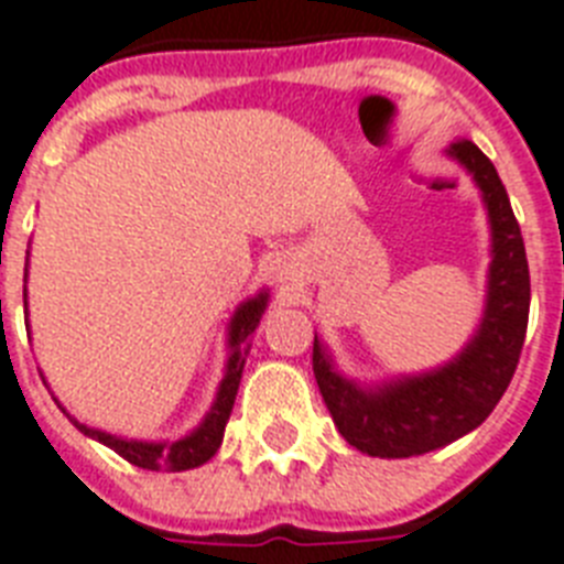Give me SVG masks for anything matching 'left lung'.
<instances>
[{
  "mask_svg": "<svg viewBox=\"0 0 564 564\" xmlns=\"http://www.w3.org/2000/svg\"><path fill=\"white\" fill-rule=\"evenodd\" d=\"M448 154L471 171L492 224L489 296L475 340L460 358L436 372L399 378L378 390H360L337 376L314 337L311 364L323 402L346 443L369 457H416L475 431L507 393L524 346L530 268L507 188L475 142H454Z\"/></svg>",
  "mask_w": 564,
  "mask_h": 564,
  "instance_id": "left-lung-1",
  "label": "left lung"
}]
</instances>
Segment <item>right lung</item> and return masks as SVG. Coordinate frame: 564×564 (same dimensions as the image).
I'll use <instances>...</instances> for the list:
<instances>
[{
	"instance_id": "right-lung-1",
	"label": "right lung",
	"mask_w": 564,
	"mask_h": 564,
	"mask_svg": "<svg viewBox=\"0 0 564 564\" xmlns=\"http://www.w3.org/2000/svg\"><path fill=\"white\" fill-rule=\"evenodd\" d=\"M264 305H268V294H259L256 300H247L241 308L236 311V317L229 323V346H232V358L227 364V376L220 381L218 399L212 404V410L206 413L204 425L192 431L188 436L177 440V443H137V440H121V436L104 434L96 427H87L75 422V419L66 413V410L57 404V408L69 416V422L78 427L80 434L93 436L98 443H104L107 448H112L116 454H121L124 460L133 463L139 468H151V471H186V468L204 466L206 460L215 457V452L220 448V440H224V427L229 422V413H232V404H236L238 384H241V369H245V344L247 337L253 335L256 326H259L261 314H264Z\"/></svg>"
}]
</instances>
